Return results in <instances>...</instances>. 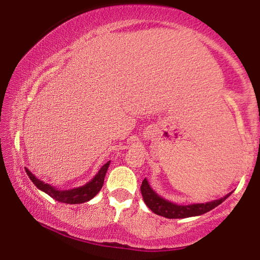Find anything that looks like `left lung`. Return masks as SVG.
Here are the masks:
<instances>
[{"label":"left lung","instance_id":"left-lung-1","mask_svg":"<svg viewBox=\"0 0 260 260\" xmlns=\"http://www.w3.org/2000/svg\"><path fill=\"white\" fill-rule=\"evenodd\" d=\"M141 193L143 197V200L145 205L151 209L155 214L165 216L168 219H184V218H190V216H197L205 214L209 211H212L213 208H215L216 206L222 204L227 198L232 194V191L223 197L219 200H214L211 202H206V204H193V205H177L174 202H170L166 199H163L155 193L151 189V187L149 186V182L147 179L143 180L141 186Z\"/></svg>","mask_w":260,"mask_h":260}]
</instances>
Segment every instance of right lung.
Wrapping results in <instances>:
<instances>
[{
	"label": "right lung",
	"mask_w": 260,
	"mask_h": 260,
	"mask_svg": "<svg viewBox=\"0 0 260 260\" xmlns=\"http://www.w3.org/2000/svg\"><path fill=\"white\" fill-rule=\"evenodd\" d=\"M109 166H110V161L106 162L105 165L99 169V172L95 174L93 179L88 181L86 184H84V186L78 187V188H73V189H69V190L56 189L55 187H53L48 183H45L44 181L39 180L38 177H35V175H33V174L30 173V170H28L27 168L24 169H26L28 177H29L31 182H33L39 189L45 191L46 194H48L49 197L53 198L56 201L63 202V204L76 205V204H83V202L90 201L91 199H93L95 195L98 194V191L102 189L103 184H104V177H105L106 172H108Z\"/></svg>",
	"instance_id": "obj_1"
}]
</instances>
